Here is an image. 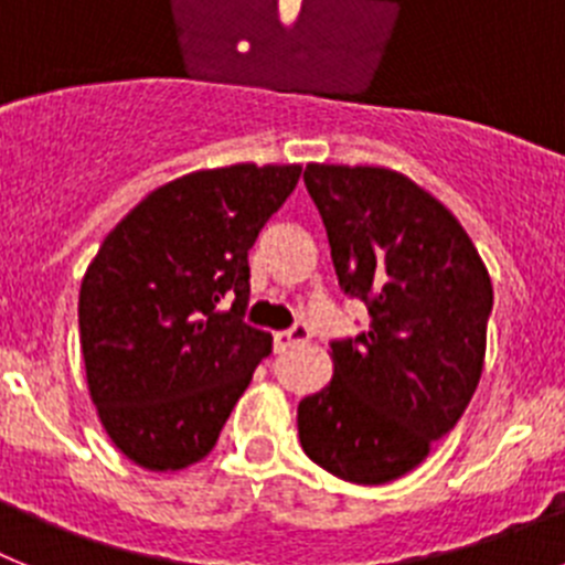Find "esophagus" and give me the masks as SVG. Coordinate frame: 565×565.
I'll return each mask as SVG.
<instances>
[{
    "mask_svg": "<svg viewBox=\"0 0 565 565\" xmlns=\"http://www.w3.org/2000/svg\"><path fill=\"white\" fill-rule=\"evenodd\" d=\"M308 339H311V328H308L306 322H297V326L288 328V331L274 333V348H277V351H288L294 344H306Z\"/></svg>",
    "mask_w": 565,
    "mask_h": 565,
    "instance_id": "1",
    "label": "esophagus"
}]
</instances>
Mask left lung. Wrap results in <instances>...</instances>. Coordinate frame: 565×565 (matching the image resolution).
<instances>
[{
    "label": "left lung",
    "instance_id": "1",
    "mask_svg": "<svg viewBox=\"0 0 565 565\" xmlns=\"http://www.w3.org/2000/svg\"><path fill=\"white\" fill-rule=\"evenodd\" d=\"M302 178L371 331L331 344V382L297 407L299 444L331 476L376 487L416 469L467 411L492 279L456 214L407 174L308 163Z\"/></svg>",
    "mask_w": 565,
    "mask_h": 565
}]
</instances>
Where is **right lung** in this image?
<instances>
[{
    "mask_svg": "<svg viewBox=\"0 0 565 565\" xmlns=\"http://www.w3.org/2000/svg\"><path fill=\"white\" fill-rule=\"evenodd\" d=\"M299 174V163H234L174 178L104 237L84 271L87 391L135 467L178 472L206 458L271 353V333L243 322L248 248Z\"/></svg>",
    "mask_w": 565,
    "mask_h": 565,
    "instance_id": "right-lung-1",
    "label": "right lung"
}]
</instances>
